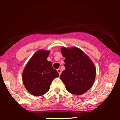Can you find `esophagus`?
<instances>
[{
    "label": "esophagus",
    "instance_id": "esophagus-1",
    "mask_svg": "<svg viewBox=\"0 0 120 120\" xmlns=\"http://www.w3.org/2000/svg\"><path fill=\"white\" fill-rule=\"evenodd\" d=\"M57 71L58 72L59 74V75H61V70L60 69H57Z\"/></svg>",
    "mask_w": 120,
    "mask_h": 120
}]
</instances>
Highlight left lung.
<instances>
[{"label": "left lung", "mask_w": 120, "mask_h": 120, "mask_svg": "<svg viewBox=\"0 0 120 120\" xmlns=\"http://www.w3.org/2000/svg\"><path fill=\"white\" fill-rule=\"evenodd\" d=\"M61 53L65 58V70L60 78L66 89L74 95L84 94L94 82L96 68L94 64L82 51L76 47H62Z\"/></svg>", "instance_id": "8db88e82"}]
</instances>
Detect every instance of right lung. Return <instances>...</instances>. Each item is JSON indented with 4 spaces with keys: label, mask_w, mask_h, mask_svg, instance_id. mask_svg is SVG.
Instances as JSON below:
<instances>
[{
    "label": "right lung",
    "mask_w": 120,
    "mask_h": 120,
    "mask_svg": "<svg viewBox=\"0 0 120 120\" xmlns=\"http://www.w3.org/2000/svg\"><path fill=\"white\" fill-rule=\"evenodd\" d=\"M49 54L48 51L36 52L26 64L22 75L25 88L34 96L45 94L49 90L53 80L59 76L52 67L51 62L47 60Z\"/></svg>",
    "instance_id": "1"
}]
</instances>
